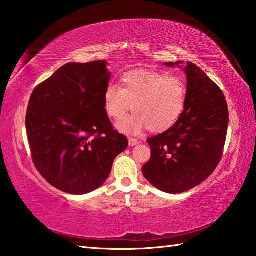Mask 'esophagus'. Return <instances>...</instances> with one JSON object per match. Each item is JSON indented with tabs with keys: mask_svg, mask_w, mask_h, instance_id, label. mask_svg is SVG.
Wrapping results in <instances>:
<instances>
[{
	"mask_svg": "<svg viewBox=\"0 0 256 256\" xmlns=\"http://www.w3.org/2000/svg\"><path fill=\"white\" fill-rule=\"evenodd\" d=\"M128 141H129V146H134L136 144H138V140L134 139V138H129Z\"/></svg>",
	"mask_w": 256,
	"mask_h": 256,
	"instance_id": "obj_1",
	"label": "esophagus"
}]
</instances>
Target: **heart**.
Returning a JSON list of instances; mask_svg holds the SVG:
<instances>
[{"mask_svg":"<svg viewBox=\"0 0 256 256\" xmlns=\"http://www.w3.org/2000/svg\"><path fill=\"white\" fill-rule=\"evenodd\" d=\"M107 115L122 119L132 108L136 115L122 119L117 128L139 132L149 128L162 132L178 122L187 102V86L178 76L156 71H132L122 78V86L110 83L104 93Z\"/></svg>","mask_w":256,"mask_h":256,"instance_id":"heart-1","label":"heart"}]
</instances>
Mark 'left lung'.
I'll list each match as a JSON object with an SVG mask.
<instances>
[{
	"label": "left lung",
	"mask_w": 256,
	"mask_h": 256,
	"mask_svg": "<svg viewBox=\"0 0 256 256\" xmlns=\"http://www.w3.org/2000/svg\"><path fill=\"white\" fill-rule=\"evenodd\" d=\"M185 73L183 115L166 132L146 140L151 158L142 166L146 180L168 194L190 190L212 174L222 156L228 132L229 112L222 90L192 62H187Z\"/></svg>",
	"instance_id": "left-lung-1"
}]
</instances>
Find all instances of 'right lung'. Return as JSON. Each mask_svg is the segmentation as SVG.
<instances>
[{"instance_id": "add662e5", "label": "right lung", "mask_w": 256, "mask_h": 256, "mask_svg": "<svg viewBox=\"0 0 256 256\" xmlns=\"http://www.w3.org/2000/svg\"><path fill=\"white\" fill-rule=\"evenodd\" d=\"M107 61L71 62L34 90L26 112L32 162L50 185L83 195L105 183L128 140L114 129L104 93Z\"/></svg>"}]
</instances>
